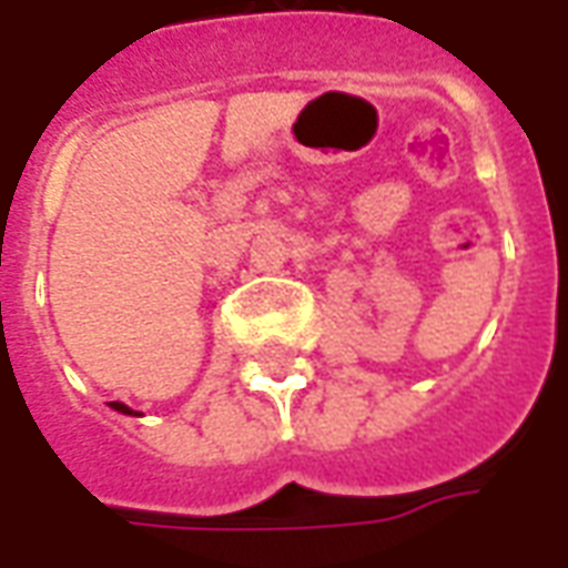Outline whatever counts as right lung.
Here are the masks:
<instances>
[{"mask_svg": "<svg viewBox=\"0 0 568 568\" xmlns=\"http://www.w3.org/2000/svg\"><path fill=\"white\" fill-rule=\"evenodd\" d=\"M112 407H115V410H121V414H133V410H130L128 405H121V402H112Z\"/></svg>", "mask_w": 568, "mask_h": 568, "instance_id": "1", "label": "right lung"}]
</instances>
